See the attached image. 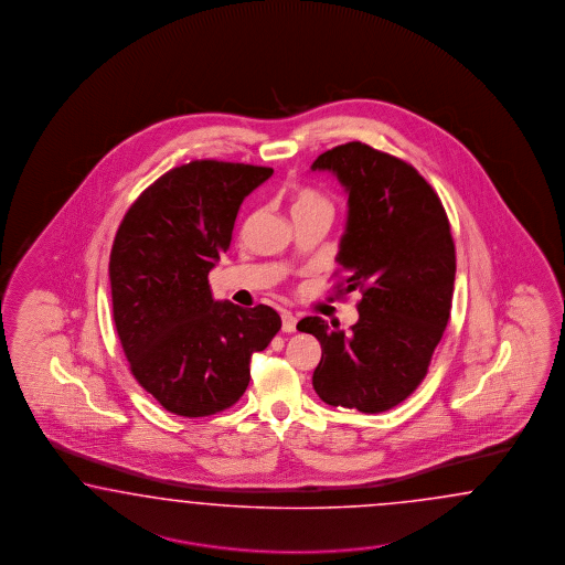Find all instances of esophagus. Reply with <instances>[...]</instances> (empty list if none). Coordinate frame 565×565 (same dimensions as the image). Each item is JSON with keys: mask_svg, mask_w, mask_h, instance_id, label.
Listing matches in <instances>:
<instances>
[{"mask_svg": "<svg viewBox=\"0 0 565 565\" xmlns=\"http://www.w3.org/2000/svg\"><path fill=\"white\" fill-rule=\"evenodd\" d=\"M296 323H298V319L288 312V310H284L281 312V329L286 331V333H294L296 331Z\"/></svg>", "mask_w": 565, "mask_h": 565, "instance_id": "1", "label": "esophagus"}]
</instances>
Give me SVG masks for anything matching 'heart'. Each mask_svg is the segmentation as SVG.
I'll return each instance as SVG.
<instances>
[{"mask_svg": "<svg viewBox=\"0 0 565 565\" xmlns=\"http://www.w3.org/2000/svg\"><path fill=\"white\" fill-rule=\"evenodd\" d=\"M308 206H329V203H327V199L323 194H319V192H315V190H302V192H298V196L294 199L291 211H294V209H308Z\"/></svg>", "mask_w": 565, "mask_h": 565, "instance_id": "b5f03b06", "label": "heart"}]
</instances>
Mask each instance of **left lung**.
Returning a JSON list of instances; mask_svg holds the SVG:
<instances>
[{"instance_id":"1","label":"left lung","mask_w":565,"mask_h":565,"mask_svg":"<svg viewBox=\"0 0 565 565\" xmlns=\"http://www.w3.org/2000/svg\"><path fill=\"white\" fill-rule=\"evenodd\" d=\"M348 192L338 263L345 288L362 291L359 323L307 317L298 331L321 342L312 387L329 406L390 411L427 376L449 321L456 246L437 192L411 163L359 140L319 154Z\"/></svg>"}]
</instances>
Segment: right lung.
Returning a JSON list of instances; mask_svg holds the SVG:
<instances>
[{"label":"right lung","instance_id":"right-lung-1","mask_svg":"<svg viewBox=\"0 0 565 565\" xmlns=\"http://www.w3.org/2000/svg\"><path fill=\"white\" fill-rule=\"evenodd\" d=\"M271 173L190 161L145 190L118 227L109 284L121 350L140 387L178 416L234 406L248 387L250 356L281 329L274 308L213 300L209 286L242 201Z\"/></svg>","mask_w":565,"mask_h":565}]
</instances>
